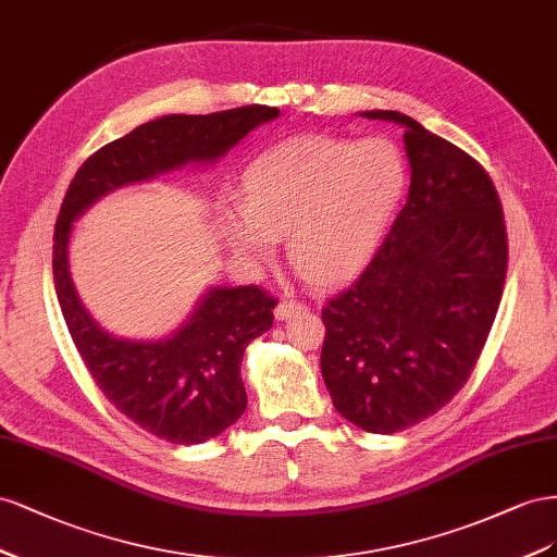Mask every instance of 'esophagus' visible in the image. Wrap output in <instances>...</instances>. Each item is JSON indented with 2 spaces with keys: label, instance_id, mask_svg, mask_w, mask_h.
Wrapping results in <instances>:
<instances>
[{
  "label": "esophagus",
  "instance_id": "esophagus-1",
  "mask_svg": "<svg viewBox=\"0 0 557 557\" xmlns=\"http://www.w3.org/2000/svg\"><path fill=\"white\" fill-rule=\"evenodd\" d=\"M300 310H306L304 304H298V300H287V298H284V300H280L277 308H275V317H277V320H289L292 314H296Z\"/></svg>",
  "mask_w": 557,
  "mask_h": 557
}]
</instances>
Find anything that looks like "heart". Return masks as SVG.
<instances>
[{
	"label": "heart",
	"instance_id": "heart-1",
	"mask_svg": "<svg viewBox=\"0 0 557 557\" xmlns=\"http://www.w3.org/2000/svg\"><path fill=\"white\" fill-rule=\"evenodd\" d=\"M404 186V156L387 139H292L247 168L243 212L221 210L219 231L251 261H265L287 237L296 273L333 287L367 263Z\"/></svg>",
	"mask_w": 557,
	"mask_h": 557
}]
</instances>
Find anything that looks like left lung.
<instances>
[{"instance_id": "1", "label": "left lung", "mask_w": 557, "mask_h": 557, "mask_svg": "<svg viewBox=\"0 0 557 557\" xmlns=\"http://www.w3.org/2000/svg\"><path fill=\"white\" fill-rule=\"evenodd\" d=\"M408 200L361 273L322 310V377L345 420L396 434L465 387L504 292V212L483 165L399 111Z\"/></svg>"}]
</instances>
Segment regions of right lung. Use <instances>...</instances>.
Listing matches in <instances>:
<instances>
[{
  "label": "right lung",
  "instance_id": "right-lung-1",
  "mask_svg": "<svg viewBox=\"0 0 557 557\" xmlns=\"http://www.w3.org/2000/svg\"><path fill=\"white\" fill-rule=\"evenodd\" d=\"M277 114V107L247 104L208 116L172 114L139 125L78 168L58 214L53 280L78 355L95 385L125 418L177 446L214 438L243 416L245 347L273 326L277 300L253 284L214 287L174 336L158 343L116 338L92 320L74 289L67 261L72 224L111 188L153 180L190 161H216Z\"/></svg>",
  "mask_w": 557,
  "mask_h": 557
}]
</instances>
